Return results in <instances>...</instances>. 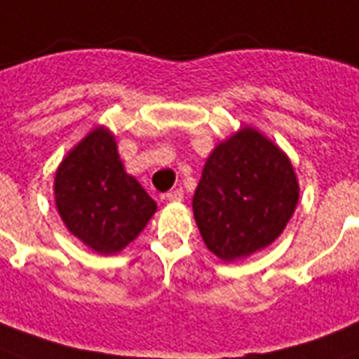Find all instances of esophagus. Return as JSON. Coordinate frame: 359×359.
Wrapping results in <instances>:
<instances>
[{"label":"esophagus","instance_id":"34e87169","mask_svg":"<svg viewBox=\"0 0 359 359\" xmlns=\"http://www.w3.org/2000/svg\"><path fill=\"white\" fill-rule=\"evenodd\" d=\"M182 198H184V190H182V188H175V190L165 194V199H168V201H180Z\"/></svg>","mask_w":359,"mask_h":359}]
</instances>
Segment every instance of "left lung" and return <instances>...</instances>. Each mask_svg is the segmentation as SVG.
<instances>
[{"label":"left lung","mask_w":359,"mask_h":359,"mask_svg":"<svg viewBox=\"0 0 359 359\" xmlns=\"http://www.w3.org/2000/svg\"><path fill=\"white\" fill-rule=\"evenodd\" d=\"M299 198L292 163L252 128L218 144L194 194V216L210 252L248 256L283 233Z\"/></svg>","instance_id":"obj_1"}]
</instances>
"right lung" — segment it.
Wrapping results in <instances>:
<instances>
[{
    "instance_id": "add662e5",
    "label": "right lung",
    "mask_w": 359,
    "mask_h": 359,
    "mask_svg": "<svg viewBox=\"0 0 359 359\" xmlns=\"http://www.w3.org/2000/svg\"><path fill=\"white\" fill-rule=\"evenodd\" d=\"M54 191L67 229L100 254L122 250L156 210L154 199L124 171L114 137L103 128L62 161Z\"/></svg>"
}]
</instances>
